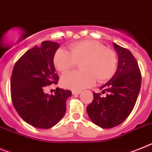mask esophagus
Instances as JSON below:
<instances>
[{"mask_svg":"<svg viewBox=\"0 0 152 152\" xmlns=\"http://www.w3.org/2000/svg\"><path fill=\"white\" fill-rule=\"evenodd\" d=\"M81 91H72V94H75V95H77V94H81Z\"/></svg>","mask_w":152,"mask_h":152,"instance_id":"1","label":"esophagus"}]
</instances>
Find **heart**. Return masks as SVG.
Returning a JSON list of instances; mask_svg holds the SVG:
<instances>
[{
    "label": "heart",
    "instance_id": "heart-1",
    "mask_svg": "<svg viewBox=\"0 0 152 152\" xmlns=\"http://www.w3.org/2000/svg\"><path fill=\"white\" fill-rule=\"evenodd\" d=\"M81 62L83 71H73L63 76L64 87L81 90L92 86L96 79L99 83L108 81L116 71L118 59L115 50L93 40L75 43L70 47V52L61 48L54 54V66L62 74L71 71Z\"/></svg>",
    "mask_w": 152,
    "mask_h": 152
}]
</instances>
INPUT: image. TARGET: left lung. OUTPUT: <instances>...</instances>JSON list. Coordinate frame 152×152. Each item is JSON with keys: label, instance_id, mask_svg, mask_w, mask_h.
I'll list each match as a JSON object with an SVG mask.
<instances>
[{"label": "left lung", "instance_id": "1", "mask_svg": "<svg viewBox=\"0 0 152 152\" xmlns=\"http://www.w3.org/2000/svg\"><path fill=\"white\" fill-rule=\"evenodd\" d=\"M118 55V69L108 82L100 87L102 94L93 92L94 99L87 107L91 120L102 128L118 126L129 116L135 105L141 85L138 62L130 50L113 43Z\"/></svg>", "mask_w": 152, "mask_h": 152}]
</instances>
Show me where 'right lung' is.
I'll return each mask as SVG.
<instances>
[{
	"label": "right lung",
	"mask_w": 152,
	"mask_h": 152,
	"mask_svg": "<svg viewBox=\"0 0 152 152\" xmlns=\"http://www.w3.org/2000/svg\"><path fill=\"white\" fill-rule=\"evenodd\" d=\"M58 43L43 41L24 53L15 63L11 79L12 103L24 121L38 128L48 129L60 121L65 114L69 90L57 88L54 94H45L48 85L59 80L54 65Z\"/></svg>",
	"instance_id": "obj_1"
}]
</instances>
